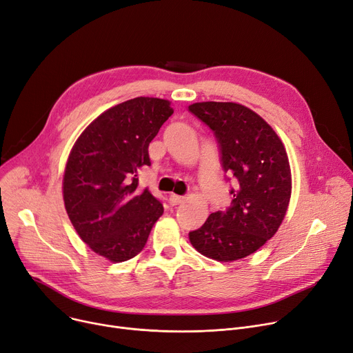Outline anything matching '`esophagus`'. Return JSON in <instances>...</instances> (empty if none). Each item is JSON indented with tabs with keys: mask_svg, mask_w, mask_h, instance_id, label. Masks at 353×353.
Listing matches in <instances>:
<instances>
[{
	"mask_svg": "<svg viewBox=\"0 0 353 353\" xmlns=\"http://www.w3.org/2000/svg\"><path fill=\"white\" fill-rule=\"evenodd\" d=\"M169 201H170V205L177 206V205H180V203L184 201V197L183 196H177V194H170Z\"/></svg>",
	"mask_w": 353,
	"mask_h": 353,
	"instance_id": "obj_1",
	"label": "esophagus"
}]
</instances>
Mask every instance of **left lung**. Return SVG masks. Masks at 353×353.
<instances>
[{
  "label": "left lung",
  "instance_id": "1",
  "mask_svg": "<svg viewBox=\"0 0 353 353\" xmlns=\"http://www.w3.org/2000/svg\"><path fill=\"white\" fill-rule=\"evenodd\" d=\"M189 111L212 130L221 167L233 177L230 208L190 232V243L203 256L233 262L262 248L282 225L292 193L289 159L274 130L242 104L205 101Z\"/></svg>",
  "mask_w": 353,
  "mask_h": 353
}]
</instances>
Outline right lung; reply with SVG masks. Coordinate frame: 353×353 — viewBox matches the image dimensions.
Segmentation results:
<instances>
[{
	"label": "right lung",
	"instance_id": "obj_1",
	"mask_svg": "<svg viewBox=\"0 0 353 353\" xmlns=\"http://www.w3.org/2000/svg\"><path fill=\"white\" fill-rule=\"evenodd\" d=\"M173 114L170 101L136 97L108 108L74 144L63 196L71 223L88 248L120 263L139 254L163 205L139 186V169L150 165L148 144Z\"/></svg>",
	"mask_w": 353,
	"mask_h": 353
}]
</instances>
